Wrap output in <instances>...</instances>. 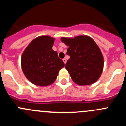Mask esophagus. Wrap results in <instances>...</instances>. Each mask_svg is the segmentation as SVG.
Returning a JSON list of instances; mask_svg holds the SVG:
<instances>
[{
  "mask_svg": "<svg viewBox=\"0 0 126 126\" xmlns=\"http://www.w3.org/2000/svg\"><path fill=\"white\" fill-rule=\"evenodd\" d=\"M63 61L64 62V64H66V62H67V60H66V59H63Z\"/></svg>",
  "mask_w": 126,
  "mask_h": 126,
  "instance_id": "obj_1",
  "label": "esophagus"
}]
</instances>
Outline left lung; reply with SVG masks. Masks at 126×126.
Listing matches in <instances>:
<instances>
[{"label":"left lung","mask_w":126,"mask_h":126,"mask_svg":"<svg viewBox=\"0 0 126 126\" xmlns=\"http://www.w3.org/2000/svg\"><path fill=\"white\" fill-rule=\"evenodd\" d=\"M61 40L69 46L67 54L70 59L65 67L73 81L81 86L97 81L103 70L104 58L94 40L86 35L63 37Z\"/></svg>","instance_id":"obj_1"}]
</instances>
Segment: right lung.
<instances>
[{"mask_svg":"<svg viewBox=\"0 0 126 126\" xmlns=\"http://www.w3.org/2000/svg\"><path fill=\"white\" fill-rule=\"evenodd\" d=\"M54 43L51 37L40 36L30 43L22 55V71L33 84L41 86L52 84L59 70L64 67L57 52L52 49Z\"/></svg>","mask_w":126,"mask_h":126,"instance_id":"right-lung-1","label":"right lung"}]
</instances>
